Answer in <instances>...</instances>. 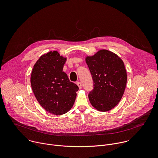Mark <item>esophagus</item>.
Returning a JSON list of instances; mask_svg holds the SVG:
<instances>
[{
  "mask_svg": "<svg viewBox=\"0 0 158 158\" xmlns=\"http://www.w3.org/2000/svg\"><path fill=\"white\" fill-rule=\"evenodd\" d=\"M77 84L78 86L79 87V88H80V89H81V87H82V85H81V82H80V81H78V82L77 83Z\"/></svg>",
  "mask_w": 158,
  "mask_h": 158,
  "instance_id": "1",
  "label": "esophagus"
}]
</instances>
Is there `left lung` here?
Listing matches in <instances>:
<instances>
[{
  "label": "left lung",
  "mask_w": 158,
  "mask_h": 158,
  "mask_svg": "<svg viewBox=\"0 0 158 158\" xmlns=\"http://www.w3.org/2000/svg\"><path fill=\"white\" fill-rule=\"evenodd\" d=\"M85 61L93 80L88 98L97 110H111L120 102L127 85V74L123 60L108 50H100Z\"/></svg>",
  "instance_id": "8db88e82"
}]
</instances>
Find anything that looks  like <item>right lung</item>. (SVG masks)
<instances>
[{"mask_svg":"<svg viewBox=\"0 0 158 158\" xmlns=\"http://www.w3.org/2000/svg\"><path fill=\"white\" fill-rule=\"evenodd\" d=\"M66 60L58 52H50L39 58L31 74V86L37 101L47 111L56 115L72 108L79 89L63 72Z\"/></svg>","mask_w":158,"mask_h":158,"instance_id":"1","label":"right lung"}]
</instances>
